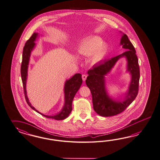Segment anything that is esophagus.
Instances as JSON below:
<instances>
[{
  "label": "esophagus",
  "mask_w": 160,
  "mask_h": 160,
  "mask_svg": "<svg viewBox=\"0 0 160 160\" xmlns=\"http://www.w3.org/2000/svg\"><path fill=\"white\" fill-rule=\"evenodd\" d=\"M87 76L86 74H82V80L84 82L86 80V78H87Z\"/></svg>",
  "instance_id": "1"
}]
</instances>
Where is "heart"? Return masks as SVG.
Masks as SVG:
<instances>
[{"label": "heart", "instance_id": "b5f03b06", "mask_svg": "<svg viewBox=\"0 0 160 160\" xmlns=\"http://www.w3.org/2000/svg\"><path fill=\"white\" fill-rule=\"evenodd\" d=\"M102 44V38L98 36H92L86 39L79 48L80 53L89 56L93 53L92 59L95 62L101 60L106 52V46Z\"/></svg>", "mask_w": 160, "mask_h": 160}]
</instances>
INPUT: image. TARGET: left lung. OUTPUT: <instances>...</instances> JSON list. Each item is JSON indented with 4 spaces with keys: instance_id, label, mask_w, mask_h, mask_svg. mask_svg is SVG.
<instances>
[{
    "instance_id": "1",
    "label": "left lung",
    "mask_w": 160,
    "mask_h": 160,
    "mask_svg": "<svg viewBox=\"0 0 160 160\" xmlns=\"http://www.w3.org/2000/svg\"><path fill=\"white\" fill-rule=\"evenodd\" d=\"M120 45L127 51L93 66L87 72L88 76L86 83L92 95L93 108L101 116H113L121 113L135 100L138 92L140 75L136 50L128 36L124 33L121 37ZM122 57L126 58L127 71L131 74L132 79L129 90L125 93L124 100L121 101V99H113L108 96L105 87V76L111 71L116 62Z\"/></svg>"
}]
</instances>
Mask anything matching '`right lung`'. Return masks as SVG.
<instances>
[{
	"label": "right lung",
	"instance_id": "right-lung-1",
	"mask_svg": "<svg viewBox=\"0 0 160 160\" xmlns=\"http://www.w3.org/2000/svg\"><path fill=\"white\" fill-rule=\"evenodd\" d=\"M38 37V33H34L30 39L26 42L22 56V62L21 65V77L23 82V86L24 89V96L27 103L33 110L38 112L43 116L48 118H53L56 120H62L66 118L72 110V102L76 92H78L80 87L82 84V74L80 73L75 74L73 77L67 80L64 84V104L62 110L56 115L48 116L45 115L38 111L34 107L32 106L29 102L26 92V82L28 78V70L29 67V60L31 52L34 48L36 44L34 42Z\"/></svg>",
	"mask_w": 160,
	"mask_h": 160
}]
</instances>
